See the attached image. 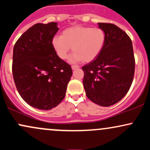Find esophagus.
<instances>
[{
  "instance_id": "34e87169",
  "label": "esophagus",
  "mask_w": 150,
  "mask_h": 150,
  "mask_svg": "<svg viewBox=\"0 0 150 150\" xmlns=\"http://www.w3.org/2000/svg\"><path fill=\"white\" fill-rule=\"evenodd\" d=\"M79 67H80V66H79V65H72V70H76V69H78Z\"/></svg>"
}]
</instances>
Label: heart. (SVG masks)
<instances>
[{"mask_svg":"<svg viewBox=\"0 0 150 150\" xmlns=\"http://www.w3.org/2000/svg\"><path fill=\"white\" fill-rule=\"evenodd\" d=\"M106 42V34L100 28L73 26L64 30L61 36L52 38V44L57 55L62 60L67 58L70 47L74 52L72 62L82 60L89 62L101 53Z\"/></svg>","mask_w":150,"mask_h":150,"instance_id":"b5f03b06","label":"heart"}]
</instances>
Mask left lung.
<instances>
[{
  "mask_svg": "<svg viewBox=\"0 0 150 150\" xmlns=\"http://www.w3.org/2000/svg\"><path fill=\"white\" fill-rule=\"evenodd\" d=\"M106 34L101 53L82 67L87 97L95 104L108 107L122 99L130 88L134 74L132 43L125 31L112 23H98Z\"/></svg>",
  "mask_w": 150,
  "mask_h": 150,
  "instance_id": "8db88e82",
  "label": "left lung"
}]
</instances>
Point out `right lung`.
Here are the masks:
<instances>
[{"mask_svg": "<svg viewBox=\"0 0 150 150\" xmlns=\"http://www.w3.org/2000/svg\"><path fill=\"white\" fill-rule=\"evenodd\" d=\"M57 23H37L16 41L12 71L16 88L25 103L49 110L64 99L72 76L71 66L61 60L52 47Z\"/></svg>", "mask_w": 150, "mask_h": 150, "instance_id": "1", "label": "right lung"}]
</instances>
